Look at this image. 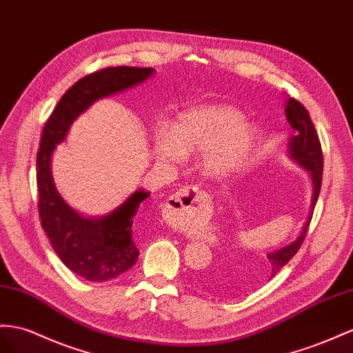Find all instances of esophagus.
<instances>
[{
    "instance_id": "obj_1",
    "label": "esophagus",
    "mask_w": 353,
    "mask_h": 353,
    "mask_svg": "<svg viewBox=\"0 0 353 353\" xmlns=\"http://www.w3.org/2000/svg\"><path fill=\"white\" fill-rule=\"evenodd\" d=\"M201 191L198 188L185 186L176 192L173 196H170L164 204L165 218L171 221H179L180 216L196 209L201 204Z\"/></svg>"
}]
</instances>
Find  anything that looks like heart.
<instances>
[{"label": "heart", "instance_id": "b5f03b06", "mask_svg": "<svg viewBox=\"0 0 353 353\" xmlns=\"http://www.w3.org/2000/svg\"><path fill=\"white\" fill-rule=\"evenodd\" d=\"M256 131L241 122L240 112L225 104H207L180 113L171 128L157 131L155 149L161 159L176 161L204 153V167L213 176H228L249 158Z\"/></svg>", "mask_w": 353, "mask_h": 353}]
</instances>
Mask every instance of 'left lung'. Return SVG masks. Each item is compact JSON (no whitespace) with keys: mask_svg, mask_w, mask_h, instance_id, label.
<instances>
[{"mask_svg":"<svg viewBox=\"0 0 353 353\" xmlns=\"http://www.w3.org/2000/svg\"><path fill=\"white\" fill-rule=\"evenodd\" d=\"M286 119L291 123L295 130L294 137L289 141V157L295 161L298 165H301L310 173L312 185H313V195H312V205L310 213L307 216L304 222V227L292 243L280 248L277 250L270 252L263 261H258V264H245L240 261H232V264H222L219 268H216L212 273L203 274L200 277V283L207 291H212L214 294H228L231 291V286L234 283H241L248 288H254L264 282H268L273 279L280 268L286 265L291 258L296 254L300 249L301 243L305 237V232L309 230V225L312 221L313 209L318 201V196L321 192L322 185V170H323V155L322 148L319 141V135L314 130V125L310 119L309 112L305 107L296 101L295 98H289L285 105ZM228 271L225 272L224 270ZM230 276H228V274Z\"/></svg>","mask_w":353,"mask_h":353,"instance_id":"8db88e82","label":"left lung"}]
</instances>
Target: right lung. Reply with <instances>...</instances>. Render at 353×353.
Here are the masks:
<instances>
[{"label":"right lung","instance_id":"add662e5","mask_svg":"<svg viewBox=\"0 0 353 353\" xmlns=\"http://www.w3.org/2000/svg\"><path fill=\"white\" fill-rule=\"evenodd\" d=\"M153 73V68L108 67L88 74L62 95L44 123L37 152L41 228L64 265L90 282L112 280L137 263L140 252L132 239V218L150 194L139 189L103 218H86L57 191L50 170L52 153L65 140L70 126L97 99L137 86Z\"/></svg>","mask_w":353,"mask_h":353}]
</instances>
